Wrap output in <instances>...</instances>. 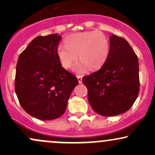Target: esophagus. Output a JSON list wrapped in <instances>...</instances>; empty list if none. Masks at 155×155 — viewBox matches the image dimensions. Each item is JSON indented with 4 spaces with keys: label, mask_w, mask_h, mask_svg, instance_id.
I'll return each mask as SVG.
<instances>
[{
    "label": "esophagus",
    "mask_w": 155,
    "mask_h": 155,
    "mask_svg": "<svg viewBox=\"0 0 155 155\" xmlns=\"http://www.w3.org/2000/svg\"><path fill=\"white\" fill-rule=\"evenodd\" d=\"M77 79H78V81H79V84H81V82H82V76L78 75L77 76Z\"/></svg>",
    "instance_id": "34e87169"
}]
</instances>
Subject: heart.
I'll return each mask as SVG.
<instances>
[{
    "mask_svg": "<svg viewBox=\"0 0 155 155\" xmlns=\"http://www.w3.org/2000/svg\"><path fill=\"white\" fill-rule=\"evenodd\" d=\"M65 45L58 46L57 55L64 68H69L78 58L81 63L75 71L81 73L88 67L96 70L102 66L110 52L108 37L101 31H86L71 34L64 40Z\"/></svg>",
    "mask_w": 155,
    "mask_h": 155,
    "instance_id": "obj_1",
    "label": "heart"
}]
</instances>
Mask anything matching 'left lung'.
<instances>
[{
	"label": "left lung",
	"mask_w": 155,
	"mask_h": 155,
	"mask_svg": "<svg viewBox=\"0 0 155 155\" xmlns=\"http://www.w3.org/2000/svg\"><path fill=\"white\" fill-rule=\"evenodd\" d=\"M110 52L101 69L82 78L88 101L96 113L119 115L131 108L139 93L138 57L123 38L110 36Z\"/></svg>",
	"instance_id": "8db88e82"
}]
</instances>
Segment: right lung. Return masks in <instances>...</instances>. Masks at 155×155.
I'll list each match as a JSON object with an SVG mask.
<instances>
[{
  "instance_id": "right-lung-1",
  "label": "right lung",
  "mask_w": 155,
  "mask_h": 155,
  "mask_svg": "<svg viewBox=\"0 0 155 155\" xmlns=\"http://www.w3.org/2000/svg\"><path fill=\"white\" fill-rule=\"evenodd\" d=\"M61 36H38L19 54L15 87L23 109L38 120L63 114L77 78L62 67L57 55Z\"/></svg>"
}]
</instances>
